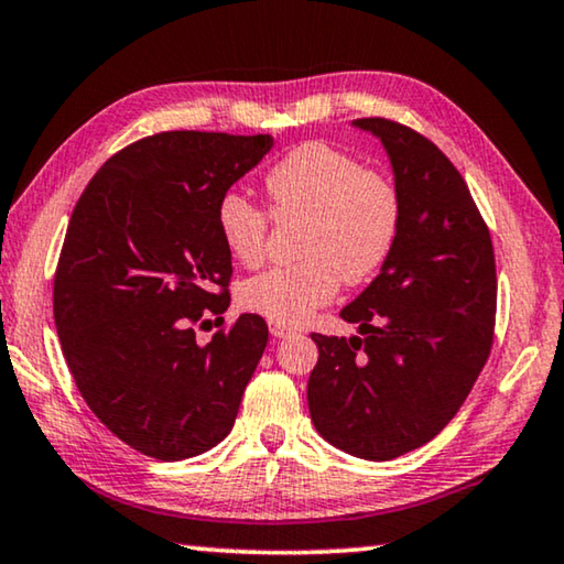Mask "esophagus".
Masks as SVG:
<instances>
[{"instance_id":"obj_1","label":"esophagus","mask_w":564,"mask_h":564,"mask_svg":"<svg viewBox=\"0 0 564 564\" xmlns=\"http://www.w3.org/2000/svg\"><path fill=\"white\" fill-rule=\"evenodd\" d=\"M269 333H272L274 338H290V336H295V330H292L290 325H282V323H269Z\"/></svg>"}]
</instances>
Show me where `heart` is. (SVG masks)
<instances>
[{
	"label": "heart",
	"mask_w": 564,
	"mask_h": 564,
	"mask_svg": "<svg viewBox=\"0 0 564 564\" xmlns=\"http://www.w3.org/2000/svg\"><path fill=\"white\" fill-rule=\"evenodd\" d=\"M276 221H302L295 267L267 269L241 284L239 300L272 323L297 325L328 305L340 282L361 284L387 262L399 231V195L377 170H361L350 154L307 142L264 177ZM218 231L243 267L267 251L269 216L241 195L218 203Z\"/></svg>",
	"instance_id": "obj_1"
}]
</instances>
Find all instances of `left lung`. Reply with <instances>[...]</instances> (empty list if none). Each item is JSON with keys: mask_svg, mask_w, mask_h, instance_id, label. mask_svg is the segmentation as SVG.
<instances>
[{"mask_svg": "<svg viewBox=\"0 0 564 564\" xmlns=\"http://www.w3.org/2000/svg\"><path fill=\"white\" fill-rule=\"evenodd\" d=\"M379 137L399 195V231L369 288L340 310L358 336L313 333L315 430L338 451L391 460L430 443L470 394L494 343L491 234L458 170L427 137L356 119Z\"/></svg>", "mask_w": 564, "mask_h": 564, "instance_id": "8db88e82", "label": "left lung"}]
</instances>
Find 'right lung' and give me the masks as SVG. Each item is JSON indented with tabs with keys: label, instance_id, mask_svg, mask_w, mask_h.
<instances>
[{
	"label": "right lung",
	"instance_id": "add662e5",
	"mask_svg": "<svg viewBox=\"0 0 564 564\" xmlns=\"http://www.w3.org/2000/svg\"><path fill=\"white\" fill-rule=\"evenodd\" d=\"M272 144L269 134L147 137L106 160L73 208L53 284L65 364L96 417L150 458L221 443L267 348L254 313L206 346L195 325L231 302L218 203Z\"/></svg>",
	"mask_w": 564,
	"mask_h": 564
}]
</instances>
